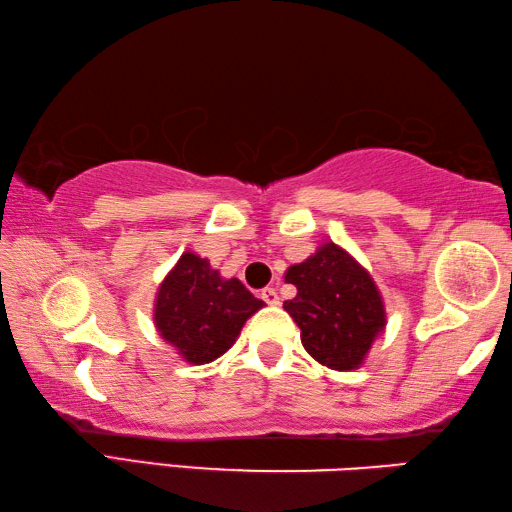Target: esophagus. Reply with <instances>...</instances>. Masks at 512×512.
Returning a JSON list of instances; mask_svg holds the SVG:
<instances>
[{
  "mask_svg": "<svg viewBox=\"0 0 512 512\" xmlns=\"http://www.w3.org/2000/svg\"><path fill=\"white\" fill-rule=\"evenodd\" d=\"M261 299L267 303V306H279V292H276L274 288H265L263 292H261Z\"/></svg>",
  "mask_w": 512,
  "mask_h": 512,
  "instance_id": "obj_1",
  "label": "esophagus"
}]
</instances>
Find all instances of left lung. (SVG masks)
<instances>
[{"label": "left lung", "mask_w": 512, "mask_h": 512, "mask_svg": "<svg viewBox=\"0 0 512 512\" xmlns=\"http://www.w3.org/2000/svg\"><path fill=\"white\" fill-rule=\"evenodd\" d=\"M285 283L297 288L283 308L301 328L303 348L328 369H357L387 326L371 274L335 242H324L308 261L285 272Z\"/></svg>", "instance_id": "1"}]
</instances>
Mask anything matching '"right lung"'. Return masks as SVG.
Instances as JSON below:
<instances>
[{"instance_id":"1","label":"right lung","mask_w":512,"mask_h":512,"mask_svg":"<svg viewBox=\"0 0 512 512\" xmlns=\"http://www.w3.org/2000/svg\"><path fill=\"white\" fill-rule=\"evenodd\" d=\"M263 306L238 279H222L206 258L184 251L157 290L155 326L186 362L209 364Z\"/></svg>"}]
</instances>
